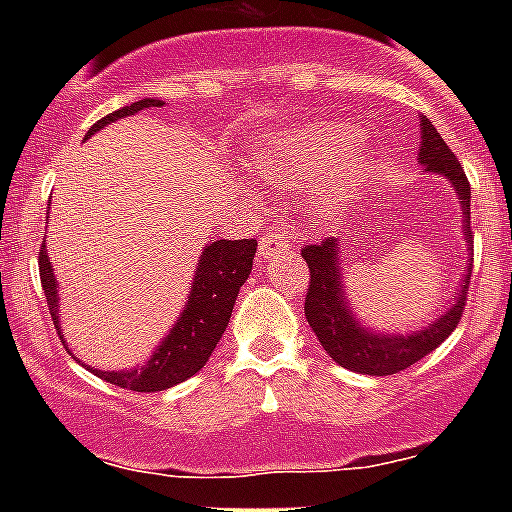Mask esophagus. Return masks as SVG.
<instances>
[{
    "instance_id": "esophagus-1",
    "label": "esophagus",
    "mask_w": 512,
    "mask_h": 512,
    "mask_svg": "<svg viewBox=\"0 0 512 512\" xmlns=\"http://www.w3.org/2000/svg\"><path fill=\"white\" fill-rule=\"evenodd\" d=\"M289 253V238L284 233H266L259 241V259H284Z\"/></svg>"
}]
</instances>
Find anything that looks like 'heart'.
Returning <instances> with one entry per match:
<instances>
[{"mask_svg": "<svg viewBox=\"0 0 512 512\" xmlns=\"http://www.w3.org/2000/svg\"><path fill=\"white\" fill-rule=\"evenodd\" d=\"M359 133L348 125H315V128L287 133L259 153L256 166L266 182L279 187H302L325 176L320 194L325 202H336L359 187L366 174V158L356 151Z\"/></svg>", "mask_w": 512, "mask_h": 512, "instance_id": "1", "label": "heart"}]
</instances>
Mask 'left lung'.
<instances>
[{"instance_id":"8db88e82","label":"left lung","mask_w":512,"mask_h":512,"mask_svg":"<svg viewBox=\"0 0 512 512\" xmlns=\"http://www.w3.org/2000/svg\"><path fill=\"white\" fill-rule=\"evenodd\" d=\"M418 161L425 166V171L443 174L454 184L461 215H464V241L472 243V235H469L472 233L469 230L472 189H469L467 174L428 117H420ZM338 253H341L338 251V238H325V241L302 248V259L307 261V269H310L305 318L310 328L315 330L325 354L336 364H341L343 369L372 374V377L397 374L431 351H436L454 333L461 315H464V305H467L472 264L464 269V279L456 289L454 305L446 307V312L438 315L433 323L425 325L423 330H413L408 336H402V333H377V330L359 323V318L348 305L346 292H343V266Z\"/></svg>"}]
</instances>
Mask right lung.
Segmentation results:
<instances>
[{
  "label": "right lung",
  "instance_id": "right-lung-1",
  "mask_svg": "<svg viewBox=\"0 0 512 512\" xmlns=\"http://www.w3.org/2000/svg\"><path fill=\"white\" fill-rule=\"evenodd\" d=\"M146 107H164V102L161 99H138L130 107L110 112L107 117L94 122L89 133L84 135V140L92 138L104 125H110V122L120 120V117L135 115V112L146 110ZM253 256H256V241L253 238H243V241H225L223 238V241L207 243L205 251L200 253L197 271H194L192 292L187 297V305H184L174 328L169 330V336L158 343L151 359L140 369L135 366V369H125V372H102V369L87 366L89 372H94L104 382L133 392H161L184 382V379L194 377L207 364L217 341L223 338L225 328H228L235 297H238L243 282L251 274ZM38 264L40 284L45 289V302H48L53 325H56L58 336H61L58 284L51 259H48V251H45V243L38 253ZM66 351H69V346H66Z\"/></svg>",
  "mask_w": 512,
  "mask_h": 512
}]
</instances>
